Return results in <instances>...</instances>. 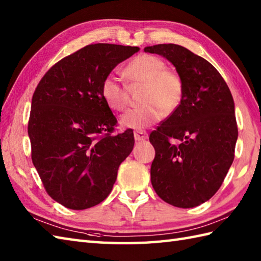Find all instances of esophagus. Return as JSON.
<instances>
[{
	"instance_id": "esophagus-1",
	"label": "esophagus",
	"mask_w": 261,
	"mask_h": 261,
	"mask_svg": "<svg viewBox=\"0 0 261 261\" xmlns=\"http://www.w3.org/2000/svg\"><path fill=\"white\" fill-rule=\"evenodd\" d=\"M135 139L137 141H143L148 139V134L145 131H136L135 132Z\"/></svg>"
}]
</instances>
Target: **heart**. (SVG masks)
I'll use <instances>...</instances> for the list:
<instances>
[{"mask_svg": "<svg viewBox=\"0 0 261 261\" xmlns=\"http://www.w3.org/2000/svg\"><path fill=\"white\" fill-rule=\"evenodd\" d=\"M124 75L130 85H143L141 107L127 110L120 116L121 126L141 130L156 123L166 114L179 108L184 94L180 76L166 68L163 59L152 55H140L126 65ZM101 94L110 109L122 111L127 104L125 87L114 75L102 82Z\"/></svg>", "mask_w": 261, "mask_h": 261, "instance_id": "obj_1", "label": "heart"}]
</instances>
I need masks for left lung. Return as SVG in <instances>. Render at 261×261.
Here are the masks:
<instances>
[{"label":"left lung","instance_id":"left-lung-1","mask_svg":"<svg viewBox=\"0 0 261 261\" xmlns=\"http://www.w3.org/2000/svg\"><path fill=\"white\" fill-rule=\"evenodd\" d=\"M143 50L173 64L184 85L179 108L149 137L156 151L151 184L166 203L195 207L218 192L233 163L238 139L233 97L214 66L187 48L164 43Z\"/></svg>","mask_w":261,"mask_h":261}]
</instances>
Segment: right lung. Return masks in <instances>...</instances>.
<instances>
[{
    "mask_svg": "<svg viewBox=\"0 0 261 261\" xmlns=\"http://www.w3.org/2000/svg\"><path fill=\"white\" fill-rule=\"evenodd\" d=\"M138 50L88 45L54 65L33 93L28 124L32 163L49 196L65 207L85 210L104 201L134 149L131 129L110 135L116 119L101 85Z\"/></svg>",
    "mask_w": 261,
    "mask_h": 261,
    "instance_id": "obj_1",
    "label": "right lung"
}]
</instances>
